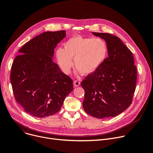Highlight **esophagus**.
<instances>
[{
    "label": "esophagus",
    "instance_id": "34e87169",
    "mask_svg": "<svg viewBox=\"0 0 153 153\" xmlns=\"http://www.w3.org/2000/svg\"><path fill=\"white\" fill-rule=\"evenodd\" d=\"M74 85L75 87H78V86H80V82L78 81H77V80L74 81Z\"/></svg>",
    "mask_w": 153,
    "mask_h": 153
}]
</instances>
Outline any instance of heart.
<instances>
[{
    "label": "heart",
    "instance_id": "b5f03b06",
    "mask_svg": "<svg viewBox=\"0 0 153 153\" xmlns=\"http://www.w3.org/2000/svg\"><path fill=\"white\" fill-rule=\"evenodd\" d=\"M108 53L107 45L100 38L75 36L64 43V48L59 47L55 52L56 62L61 71L69 74L74 64L82 75L95 73L102 65Z\"/></svg>",
    "mask_w": 153,
    "mask_h": 153
}]
</instances>
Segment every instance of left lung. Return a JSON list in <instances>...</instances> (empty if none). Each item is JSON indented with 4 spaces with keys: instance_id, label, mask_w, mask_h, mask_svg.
Masks as SVG:
<instances>
[{
    "instance_id": "obj_1",
    "label": "left lung",
    "mask_w": 153,
    "mask_h": 153,
    "mask_svg": "<svg viewBox=\"0 0 153 153\" xmlns=\"http://www.w3.org/2000/svg\"><path fill=\"white\" fill-rule=\"evenodd\" d=\"M106 42L108 57L81 83L85 91L84 110L98 118L114 117L131 104L137 81V68L131 51L116 36L92 33Z\"/></svg>"
}]
</instances>
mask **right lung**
<instances>
[{"mask_svg":"<svg viewBox=\"0 0 153 153\" xmlns=\"http://www.w3.org/2000/svg\"><path fill=\"white\" fill-rule=\"evenodd\" d=\"M65 30L45 31L26 42L11 66L10 79L16 100L36 117L53 115L74 89L72 79L55 62L54 50Z\"/></svg>","mask_w":153,"mask_h":153,"instance_id":"add662e5","label":"right lung"}]
</instances>
